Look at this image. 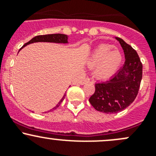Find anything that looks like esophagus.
Returning <instances> with one entry per match:
<instances>
[{
    "label": "esophagus",
    "mask_w": 156,
    "mask_h": 156,
    "mask_svg": "<svg viewBox=\"0 0 156 156\" xmlns=\"http://www.w3.org/2000/svg\"><path fill=\"white\" fill-rule=\"evenodd\" d=\"M89 81H90V79H89V78H86L83 81V84H84V83H89Z\"/></svg>",
    "instance_id": "obj_1"
}]
</instances>
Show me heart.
<instances>
[{"label":"heart","instance_id":"heart-1","mask_svg":"<svg viewBox=\"0 0 156 156\" xmlns=\"http://www.w3.org/2000/svg\"><path fill=\"white\" fill-rule=\"evenodd\" d=\"M123 55L112 44H101L92 51L87 60V66L92 69V74L98 80L113 76L121 66Z\"/></svg>","mask_w":156,"mask_h":156}]
</instances>
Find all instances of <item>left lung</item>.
Returning a JSON list of instances; mask_svg holds the SVG:
<instances>
[{
    "label": "left lung",
    "mask_w": 156,
    "mask_h": 156,
    "mask_svg": "<svg viewBox=\"0 0 156 156\" xmlns=\"http://www.w3.org/2000/svg\"><path fill=\"white\" fill-rule=\"evenodd\" d=\"M124 52L123 67L108 80L95 83V91L89 98L95 110L115 114L127 108L135 100L143 77V64L130 44L116 37Z\"/></svg>",
    "instance_id": "left-lung-1"
}]
</instances>
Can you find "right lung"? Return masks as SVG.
Masks as SVG:
<instances>
[{
    "label": "right lung",
    "instance_id": "add662e5",
    "mask_svg": "<svg viewBox=\"0 0 156 156\" xmlns=\"http://www.w3.org/2000/svg\"><path fill=\"white\" fill-rule=\"evenodd\" d=\"M68 37H67V35H64V34H49V35H37V36L34 37L29 41H28L27 43H26L20 49L24 48L25 46L27 45V44H32V43L35 42H55V43H63V44H67L68 43ZM66 96V94H64V96L62 97V98L61 99V101L58 102V104L55 107H54L51 110H55L57 108L59 107V105H61V103L62 102L63 100L64 99ZM50 110V111H51ZM49 111V112H50Z\"/></svg>",
    "mask_w": 156,
    "mask_h": 156
}]
</instances>
